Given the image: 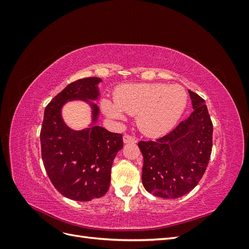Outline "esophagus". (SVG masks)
Instances as JSON below:
<instances>
[{
	"label": "esophagus",
	"instance_id": "esophagus-1",
	"mask_svg": "<svg viewBox=\"0 0 249 249\" xmlns=\"http://www.w3.org/2000/svg\"><path fill=\"white\" fill-rule=\"evenodd\" d=\"M124 143H136L137 140L135 139L134 137L130 136V135H124Z\"/></svg>",
	"mask_w": 249,
	"mask_h": 249
}]
</instances>
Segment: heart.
Returning a JSON list of instances; mask_svg holds the SVG:
<instances>
[{
  "mask_svg": "<svg viewBox=\"0 0 249 249\" xmlns=\"http://www.w3.org/2000/svg\"><path fill=\"white\" fill-rule=\"evenodd\" d=\"M115 102L102 101L108 117L124 120L125 114L136 116L140 131L149 137L166 135L177 125L187 107L188 95L184 87L162 83L126 84L119 87Z\"/></svg>",
  "mask_w": 249,
  "mask_h": 249,
  "instance_id": "obj_1",
  "label": "heart"
}]
</instances>
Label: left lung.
I'll use <instances>...</instances> for the list:
<instances>
[{
	"instance_id": "1",
	"label": "left lung",
	"mask_w": 249,
	"mask_h": 249,
	"mask_svg": "<svg viewBox=\"0 0 249 249\" xmlns=\"http://www.w3.org/2000/svg\"><path fill=\"white\" fill-rule=\"evenodd\" d=\"M193 112L175 130L156 141H140L142 184L162 198L190 192L205 173L212 153L213 124L206 102L189 90Z\"/></svg>"
}]
</instances>
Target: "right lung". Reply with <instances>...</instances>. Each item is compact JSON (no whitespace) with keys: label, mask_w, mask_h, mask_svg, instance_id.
I'll list each match as a JSON object with an SVG mask.
<instances>
[{"label":"right lung","mask_w":249,"mask_h":249,"mask_svg":"<svg viewBox=\"0 0 249 249\" xmlns=\"http://www.w3.org/2000/svg\"><path fill=\"white\" fill-rule=\"evenodd\" d=\"M101 78H84L67 85L44 110L40 132L41 156L52 184L63 196L89 201L106 194L111 167L124 146L123 135L97 125ZM80 100L92 110V122L82 130L66 124L62 109L70 101Z\"/></svg>","instance_id":"1"}]
</instances>
